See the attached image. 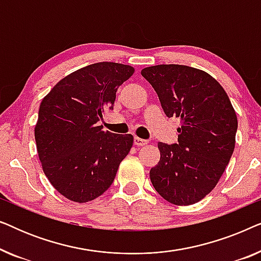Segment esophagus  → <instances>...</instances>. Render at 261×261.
<instances>
[{"mask_svg":"<svg viewBox=\"0 0 261 261\" xmlns=\"http://www.w3.org/2000/svg\"><path fill=\"white\" fill-rule=\"evenodd\" d=\"M147 140H144V139H141V138H139V137H135L134 138V145H137V146H145V145H147Z\"/></svg>","mask_w":261,"mask_h":261,"instance_id":"esophagus-1","label":"esophagus"}]
</instances>
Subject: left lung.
<instances>
[{
	"label": "left lung",
	"instance_id": "left-lung-1",
	"mask_svg": "<svg viewBox=\"0 0 261 261\" xmlns=\"http://www.w3.org/2000/svg\"><path fill=\"white\" fill-rule=\"evenodd\" d=\"M141 74L158 94L167 117H179L178 144L158 142L160 160L149 171L156 192L176 205H190L219 183L235 147L237 113L215 78L195 67L169 64Z\"/></svg>",
	"mask_w": 261,
	"mask_h": 261
}]
</instances>
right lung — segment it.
Masks as SVG:
<instances>
[{
	"label": "right lung",
	"mask_w": 261,
	"mask_h": 261,
	"mask_svg": "<svg viewBox=\"0 0 261 261\" xmlns=\"http://www.w3.org/2000/svg\"><path fill=\"white\" fill-rule=\"evenodd\" d=\"M134 71L119 63L91 64L42 98L34 128L39 159L52 187L70 201L90 202L108 190L133 146V135L110 133L97 122Z\"/></svg>",
	"instance_id": "obj_1"
}]
</instances>
